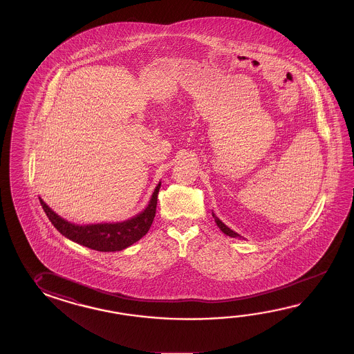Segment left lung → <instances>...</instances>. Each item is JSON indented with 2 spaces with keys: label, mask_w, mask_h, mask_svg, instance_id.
Wrapping results in <instances>:
<instances>
[{
  "label": "left lung",
  "mask_w": 354,
  "mask_h": 354,
  "mask_svg": "<svg viewBox=\"0 0 354 354\" xmlns=\"http://www.w3.org/2000/svg\"><path fill=\"white\" fill-rule=\"evenodd\" d=\"M212 214H213L214 219H216V225L221 228V231L223 232L224 234H227V236H230V237H233V239H242L239 233H236V232L232 231L231 228H228L218 216H216L214 213H212Z\"/></svg>",
  "instance_id": "left-lung-1"
}]
</instances>
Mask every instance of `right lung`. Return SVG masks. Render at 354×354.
I'll use <instances>...</instances> for the list:
<instances>
[{"label":"right lung","instance_id":"1","mask_svg":"<svg viewBox=\"0 0 354 354\" xmlns=\"http://www.w3.org/2000/svg\"><path fill=\"white\" fill-rule=\"evenodd\" d=\"M161 183L152 193L151 199L141 213L132 216L131 219L118 223H98L78 225L65 221L51 210L41 198H39L45 214L51 223L64 237L75 243L86 245L101 252H115L122 251L129 245H133L138 239H142L151 227L152 221L156 213L158 194Z\"/></svg>","mask_w":354,"mask_h":354}]
</instances>
